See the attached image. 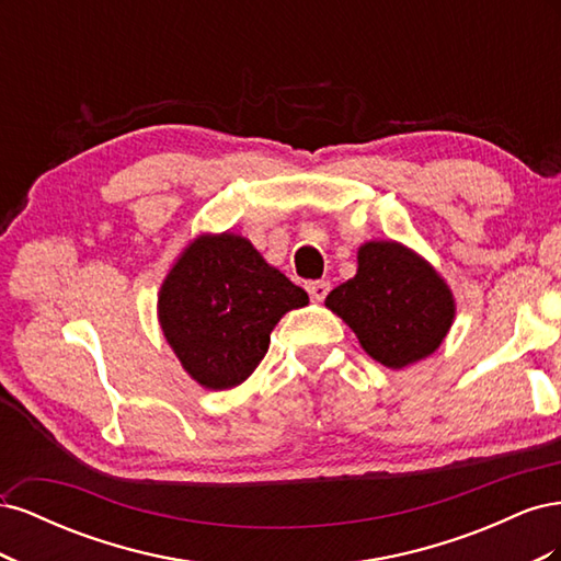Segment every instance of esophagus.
<instances>
[{"instance_id":"34e87169","label":"esophagus","mask_w":561,"mask_h":561,"mask_svg":"<svg viewBox=\"0 0 561 561\" xmlns=\"http://www.w3.org/2000/svg\"><path fill=\"white\" fill-rule=\"evenodd\" d=\"M307 293L316 299V301H322L328 297L330 293V280H309L307 283Z\"/></svg>"}]
</instances>
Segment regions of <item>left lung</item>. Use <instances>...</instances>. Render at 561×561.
Returning a JSON list of instances; mask_svg holds the SVG:
<instances>
[{
	"mask_svg": "<svg viewBox=\"0 0 561 561\" xmlns=\"http://www.w3.org/2000/svg\"><path fill=\"white\" fill-rule=\"evenodd\" d=\"M325 304L358 334L371 358L393 369L431 355L454 320L445 280L393 241L365 243L358 274L334 287Z\"/></svg>",
	"mask_w": 561,
	"mask_h": 561,
	"instance_id": "8db88e82",
	"label": "left lung"
}]
</instances>
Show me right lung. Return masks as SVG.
<instances>
[{
    "label": "right lung",
    "instance_id": "right-lung-1",
    "mask_svg": "<svg viewBox=\"0 0 561 561\" xmlns=\"http://www.w3.org/2000/svg\"><path fill=\"white\" fill-rule=\"evenodd\" d=\"M309 295L233 233L201 236L184 250L159 295V320L182 367L206 388L245 381L271 330Z\"/></svg>",
    "mask_w": 561,
    "mask_h": 561
}]
</instances>
